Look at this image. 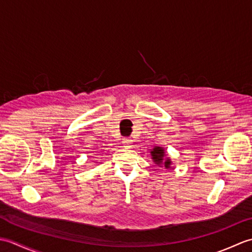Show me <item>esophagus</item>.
<instances>
[{
  "mask_svg": "<svg viewBox=\"0 0 252 252\" xmlns=\"http://www.w3.org/2000/svg\"><path fill=\"white\" fill-rule=\"evenodd\" d=\"M123 145H125L126 147H129L130 145H131V143H132V141L130 140V138H125V140H123Z\"/></svg>",
  "mask_w": 252,
  "mask_h": 252,
  "instance_id": "1",
  "label": "esophagus"
}]
</instances>
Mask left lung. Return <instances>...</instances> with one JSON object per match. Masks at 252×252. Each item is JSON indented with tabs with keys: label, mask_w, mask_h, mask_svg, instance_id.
Returning a JSON list of instances; mask_svg holds the SVG:
<instances>
[{
	"label": "left lung",
	"mask_w": 252,
	"mask_h": 252,
	"mask_svg": "<svg viewBox=\"0 0 252 252\" xmlns=\"http://www.w3.org/2000/svg\"><path fill=\"white\" fill-rule=\"evenodd\" d=\"M151 154H152V157H153V160H154L155 163H156V164H164V167L167 169L170 168L171 160H170V158L164 159L165 153L163 151V148L154 147V149L151 152Z\"/></svg>",
	"instance_id": "1"
}]
</instances>
